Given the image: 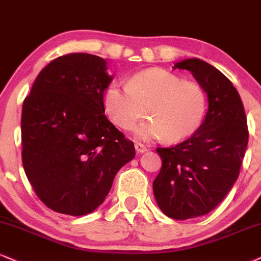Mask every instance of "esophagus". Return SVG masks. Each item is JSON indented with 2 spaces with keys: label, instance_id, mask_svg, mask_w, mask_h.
Listing matches in <instances>:
<instances>
[{
  "label": "esophagus",
  "instance_id": "1",
  "mask_svg": "<svg viewBox=\"0 0 261 261\" xmlns=\"http://www.w3.org/2000/svg\"><path fill=\"white\" fill-rule=\"evenodd\" d=\"M135 149H136L137 153H144V152H146V150H147L146 147H144L143 144H141V143H136V144H135Z\"/></svg>",
  "mask_w": 261,
  "mask_h": 261
}]
</instances>
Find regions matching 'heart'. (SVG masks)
<instances>
[{
    "label": "heart",
    "mask_w": 261,
    "mask_h": 261,
    "mask_svg": "<svg viewBox=\"0 0 261 261\" xmlns=\"http://www.w3.org/2000/svg\"><path fill=\"white\" fill-rule=\"evenodd\" d=\"M106 114L122 130H131L147 115L152 119L135 130L141 140L163 139L180 143L202 126L208 99L199 84L184 81L176 74L150 68L131 77L128 84L112 83L103 98Z\"/></svg>",
    "instance_id": "1"
}]
</instances>
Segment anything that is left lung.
Returning a JSON list of instances; mask_svg holds the SVG:
<instances>
[{
	"mask_svg": "<svg viewBox=\"0 0 261 261\" xmlns=\"http://www.w3.org/2000/svg\"><path fill=\"white\" fill-rule=\"evenodd\" d=\"M191 71L208 97V112L192 137L156 148L162 169L153 181L156 204L176 220L215 209L240 175L248 144L247 117L240 93L220 70L198 58L175 63Z\"/></svg>",
	"mask_w": 261,
	"mask_h": 261,
	"instance_id": "left-lung-1",
	"label": "left lung"
}]
</instances>
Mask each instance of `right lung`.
Wrapping results in <instances>:
<instances>
[{
	"instance_id": "add662e5",
	"label": "right lung",
	"mask_w": 261,
	"mask_h": 261,
	"mask_svg": "<svg viewBox=\"0 0 261 261\" xmlns=\"http://www.w3.org/2000/svg\"><path fill=\"white\" fill-rule=\"evenodd\" d=\"M113 76L89 53L56 58L37 75L21 111L25 174L45 205L81 216L105 202L135 147L105 115Z\"/></svg>"
}]
</instances>
